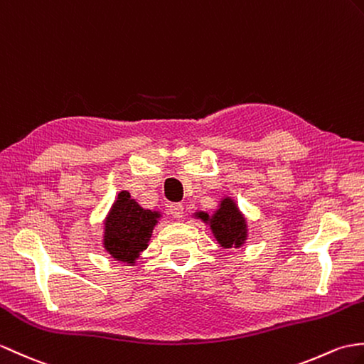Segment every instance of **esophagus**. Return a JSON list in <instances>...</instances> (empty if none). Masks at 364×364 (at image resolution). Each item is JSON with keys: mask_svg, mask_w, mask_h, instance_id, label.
Returning a JSON list of instances; mask_svg holds the SVG:
<instances>
[{"mask_svg": "<svg viewBox=\"0 0 364 364\" xmlns=\"http://www.w3.org/2000/svg\"><path fill=\"white\" fill-rule=\"evenodd\" d=\"M168 210H171V214L173 218H176V220H180V218H183V214H184V208L181 203H173V205L168 206Z\"/></svg>", "mask_w": 364, "mask_h": 364, "instance_id": "1", "label": "esophagus"}]
</instances>
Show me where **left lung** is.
I'll return each instance as SVG.
<instances>
[{"label":"left lung","instance_id":"1","mask_svg":"<svg viewBox=\"0 0 364 364\" xmlns=\"http://www.w3.org/2000/svg\"><path fill=\"white\" fill-rule=\"evenodd\" d=\"M201 218L210 220V230L225 248H239L247 239V222L231 198H225L220 203L213 218H208V214L201 215Z\"/></svg>","mask_w":364,"mask_h":364}]
</instances>
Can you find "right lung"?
Returning <instances> with one entry per match:
<instances>
[{
	"instance_id": "add662e5",
	"label": "right lung",
	"mask_w": 364,
	"mask_h": 364,
	"mask_svg": "<svg viewBox=\"0 0 364 364\" xmlns=\"http://www.w3.org/2000/svg\"><path fill=\"white\" fill-rule=\"evenodd\" d=\"M159 213L142 209L130 198L129 192H121L105 220L104 247L116 260L130 262L147 248Z\"/></svg>"
}]
</instances>
